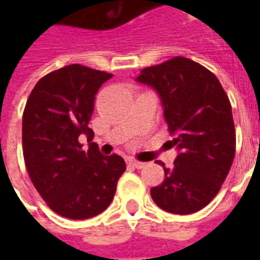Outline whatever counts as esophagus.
<instances>
[{
	"instance_id": "34e87169",
	"label": "esophagus",
	"mask_w": 260,
	"mask_h": 260,
	"mask_svg": "<svg viewBox=\"0 0 260 260\" xmlns=\"http://www.w3.org/2000/svg\"><path fill=\"white\" fill-rule=\"evenodd\" d=\"M128 164L129 166H132V167H135V169H143L146 164L145 163H141V161H138V160H135V158H128Z\"/></svg>"
}]
</instances>
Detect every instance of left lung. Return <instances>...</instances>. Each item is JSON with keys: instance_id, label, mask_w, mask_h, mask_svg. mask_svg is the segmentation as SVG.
Listing matches in <instances>:
<instances>
[{"instance_id": "1", "label": "left lung", "mask_w": 260, "mask_h": 260, "mask_svg": "<svg viewBox=\"0 0 260 260\" xmlns=\"http://www.w3.org/2000/svg\"><path fill=\"white\" fill-rule=\"evenodd\" d=\"M135 82L156 90L178 150L174 167L161 163L166 177L150 189L152 199L169 213L198 212L217 195L234 160L229 97L209 69L184 57L142 69Z\"/></svg>"}]
</instances>
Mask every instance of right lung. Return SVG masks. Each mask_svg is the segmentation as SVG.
Listing matches in <instances>:
<instances>
[{
    "instance_id": "1",
    "label": "right lung",
    "mask_w": 260,
    "mask_h": 260,
    "mask_svg": "<svg viewBox=\"0 0 260 260\" xmlns=\"http://www.w3.org/2000/svg\"><path fill=\"white\" fill-rule=\"evenodd\" d=\"M111 78L83 65H68L39 80L26 103V169L37 192L62 217L83 220L104 212L126 169L118 154L103 156L87 126L97 91ZM83 135L87 151L79 142Z\"/></svg>"
}]
</instances>
